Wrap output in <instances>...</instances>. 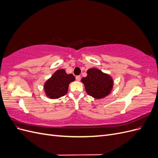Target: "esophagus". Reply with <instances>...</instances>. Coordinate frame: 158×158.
<instances>
[{
  "mask_svg": "<svg viewBox=\"0 0 158 158\" xmlns=\"http://www.w3.org/2000/svg\"><path fill=\"white\" fill-rule=\"evenodd\" d=\"M76 80L80 81V79H81L80 76H76Z\"/></svg>",
  "mask_w": 158,
  "mask_h": 158,
  "instance_id": "1",
  "label": "esophagus"
}]
</instances>
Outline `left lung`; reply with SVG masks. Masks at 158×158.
<instances>
[{"mask_svg": "<svg viewBox=\"0 0 158 158\" xmlns=\"http://www.w3.org/2000/svg\"><path fill=\"white\" fill-rule=\"evenodd\" d=\"M85 92L94 99H102L111 93L114 81L109 74L98 69L92 68L87 70V76L81 80Z\"/></svg>", "mask_w": 158, "mask_h": 158, "instance_id": "8db88e82", "label": "left lung"}]
</instances>
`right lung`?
Segmentation results:
<instances>
[{
	"mask_svg": "<svg viewBox=\"0 0 158 158\" xmlns=\"http://www.w3.org/2000/svg\"><path fill=\"white\" fill-rule=\"evenodd\" d=\"M74 80L73 74H67L64 69L57 70L44 85L46 96L53 99L64 96L68 92L70 83Z\"/></svg>",
	"mask_w": 158,
	"mask_h": 158,
	"instance_id": "obj_1",
	"label": "right lung"
}]
</instances>
